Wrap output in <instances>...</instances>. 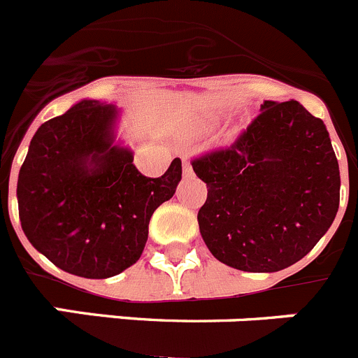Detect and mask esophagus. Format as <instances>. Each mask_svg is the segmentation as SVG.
I'll return each instance as SVG.
<instances>
[{
	"label": "esophagus",
	"mask_w": 358,
	"mask_h": 358,
	"mask_svg": "<svg viewBox=\"0 0 358 358\" xmlns=\"http://www.w3.org/2000/svg\"><path fill=\"white\" fill-rule=\"evenodd\" d=\"M183 176H192V166L187 159H183Z\"/></svg>",
	"instance_id": "34e87169"
}]
</instances>
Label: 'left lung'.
<instances>
[{
	"instance_id": "obj_1",
	"label": "left lung",
	"mask_w": 358,
	"mask_h": 358,
	"mask_svg": "<svg viewBox=\"0 0 358 358\" xmlns=\"http://www.w3.org/2000/svg\"><path fill=\"white\" fill-rule=\"evenodd\" d=\"M207 183L201 237L219 262L275 273L303 259L336 219L337 157L327 127L298 101H264L228 146L191 160Z\"/></svg>"
}]
</instances>
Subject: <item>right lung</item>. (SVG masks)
Segmentation results:
<instances>
[{
    "mask_svg": "<svg viewBox=\"0 0 358 358\" xmlns=\"http://www.w3.org/2000/svg\"><path fill=\"white\" fill-rule=\"evenodd\" d=\"M115 107L83 99L41 124L19 171L21 228L31 246L64 271L110 278L143 255L153 212L182 180L175 159L159 178L137 171L114 146Z\"/></svg>",
    "mask_w": 358,
    "mask_h": 358,
    "instance_id": "1",
    "label": "right lung"
}]
</instances>
